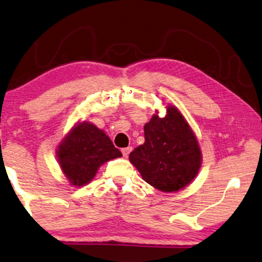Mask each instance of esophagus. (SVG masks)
Masks as SVG:
<instances>
[{
  "mask_svg": "<svg viewBox=\"0 0 262 262\" xmlns=\"http://www.w3.org/2000/svg\"><path fill=\"white\" fill-rule=\"evenodd\" d=\"M132 151V147L131 146H128V147H124V148H122V153H123V156L124 157H127L128 154H130V152Z\"/></svg>",
  "mask_w": 262,
  "mask_h": 262,
  "instance_id": "34e87169",
  "label": "esophagus"
}]
</instances>
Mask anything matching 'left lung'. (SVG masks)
<instances>
[{"mask_svg":"<svg viewBox=\"0 0 262 262\" xmlns=\"http://www.w3.org/2000/svg\"><path fill=\"white\" fill-rule=\"evenodd\" d=\"M145 143L130 153V162L143 179L161 191L183 189L199 173L202 153L194 132L178 108L167 105L144 126Z\"/></svg>","mask_w":262,"mask_h":262,"instance_id":"left-lung-1","label":"left lung"}]
</instances>
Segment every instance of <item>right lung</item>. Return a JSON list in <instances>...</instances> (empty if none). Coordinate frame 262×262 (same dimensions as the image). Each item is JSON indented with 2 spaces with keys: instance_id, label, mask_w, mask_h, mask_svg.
I'll use <instances>...</instances> for the list:
<instances>
[{
  "instance_id": "1",
  "label": "right lung",
  "mask_w": 262,
  "mask_h": 262,
  "mask_svg": "<svg viewBox=\"0 0 262 262\" xmlns=\"http://www.w3.org/2000/svg\"><path fill=\"white\" fill-rule=\"evenodd\" d=\"M57 157L68 181L81 187L92 181L100 166L122 157V153L102 130L89 122H81L60 143Z\"/></svg>"
}]
</instances>
